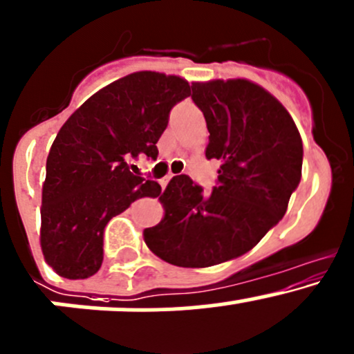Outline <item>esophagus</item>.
<instances>
[{
    "instance_id": "34e87169",
    "label": "esophagus",
    "mask_w": 354,
    "mask_h": 354,
    "mask_svg": "<svg viewBox=\"0 0 354 354\" xmlns=\"http://www.w3.org/2000/svg\"><path fill=\"white\" fill-rule=\"evenodd\" d=\"M171 178H173V174H167V176L162 178V180H159V185H161L162 188H166V187H167V183H169Z\"/></svg>"
}]
</instances>
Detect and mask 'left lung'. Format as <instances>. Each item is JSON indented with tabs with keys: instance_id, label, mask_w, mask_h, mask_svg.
<instances>
[{
	"instance_id": "1",
	"label": "left lung",
	"mask_w": 354,
	"mask_h": 354,
	"mask_svg": "<svg viewBox=\"0 0 354 354\" xmlns=\"http://www.w3.org/2000/svg\"><path fill=\"white\" fill-rule=\"evenodd\" d=\"M203 111L207 159H217L210 195L187 174L159 200L165 218L144 230L147 248L171 265L207 268L251 251L283 218L302 178L299 129L273 95L248 80L193 83Z\"/></svg>"
}]
</instances>
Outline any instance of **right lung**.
<instances>
[{
  "instance_id": "obj_1",
  "label": "right lung",
  "mask_w": 354,
  "mask_h": 354,
  "mask_svg": "<svg viewBox=\"0 0 354 354\" xmlns=\"http://www.w3.org/2000/svg\"><path fill=\"white\" fill-rule=\"evenodd\" d=\"M188 81L140 71L100 89L68 118L47 156L40 245L61 277L83 280L103 263V232L115 215L161 187L130 173L129 159L158 158L169 111Z\"/></svg>"
}]
</instances>
